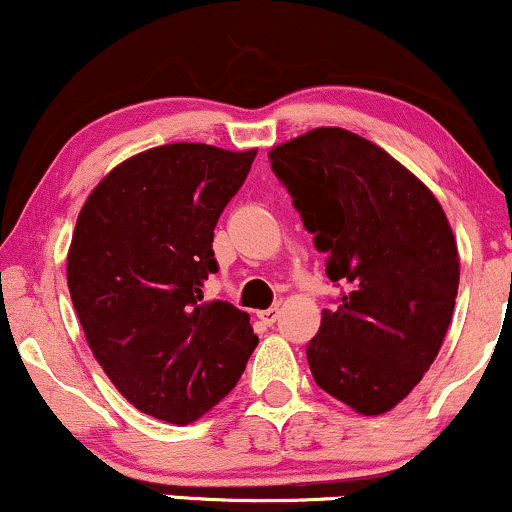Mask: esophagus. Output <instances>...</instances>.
<instances>
[{
  "instance_id": "34e87169",
  "label": "esophagus",
  "mask_w": 512,
  "mask_h": 512,
  "mask_svg": "<svg viewBox=\"0 0 512 512\" xmlns=\"http://www.w3.org/2000/svg\"><path fill=\"white\" fill-rule=\"evenodd\" d=\"M257 317H260L267 326H272L276 319H279V307H269V310H260V312H257Z\"/></svg>"
}]
</instances>
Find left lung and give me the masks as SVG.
I'll use <instances>...</instances> for the list:
<instances>
[{
  "instance_id": "left-lung-1",
  "label": "left lung",
  "mask_w": 512,
  "mask_h": 512,
  "mask_svg": "<svg viewBox=\"0 0 512 512\" xmlns=\"http://www.w3.org/2000/svg\"><path fill=\"white\" fill-rule=\"evenodd\" d=\"M269 162L326 252V276L343 286L307 343L312 377L360 415L389 412L451 324L460 260L446 214L420 178L346 128H315Z\"/></svg>"
}]
</instances>
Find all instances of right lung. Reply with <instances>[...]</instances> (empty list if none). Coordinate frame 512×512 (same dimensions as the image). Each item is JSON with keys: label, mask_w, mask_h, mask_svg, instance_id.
Returning <instances> with one entry per match:
<instances>
[{"label": "right lung", "mask_w": 512, "mask_h": 512, "mask_svg": "<svg viewBox=\"0 0 512 512\" xmlns=\"http://www.w3.org/2000/svg\"><path fill=\"white\" fill-rule=\"evenodd\" d=\"M257 150L171 143L116 166L80 209L66 279L92 355L145 415L190 424L238 384L250 315L202 300L214 226Z\"/></svg>", "instance_id": "1"}]
</instances>
